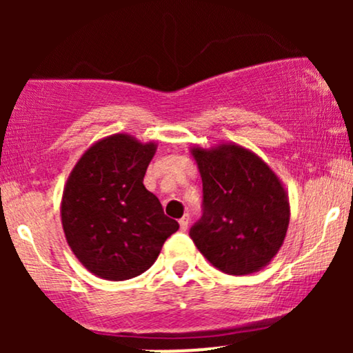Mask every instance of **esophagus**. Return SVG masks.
Listing matches in <instances>:
<instances>
[{
	"label": "esophagus",
	"instance_id": "esophagus-1",
	"mask_svg": "<svg viewBox=\"0 0 353 353\" xmlns=\"http://www.w3.org/2000/svg\"><path fill=\"white\" fill-rule=\"evenodd\" d=\"M189 221H190L189 214H185V216H184V217H182V219H181V221H179L181 230H188V228H189Z\"/></svg>",
	"mask_w": 353,
	"mask_h": 353
}]
</instances>
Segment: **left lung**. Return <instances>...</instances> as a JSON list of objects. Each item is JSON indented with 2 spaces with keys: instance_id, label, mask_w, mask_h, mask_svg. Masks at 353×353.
Listing matches in <instances>:
<instances>
[{
  "instance_id": "1",
  "label": "left lung",
  "mask_w": 353,
  "mask_h": 353,
  "mask_svg": "<svg viewBox=\"0 0 353 353\" xmlns=\"http://www.w3.org/2000/svg\"><path fill=\"white\" fill-rule=\"evenodd\" d=\"M190 154L204 192V214L189 232L194 244L225 274L264 269L289 229V194L282 181L257 154L236 143L192 145Z\"/></svg>"
}]
</instances>
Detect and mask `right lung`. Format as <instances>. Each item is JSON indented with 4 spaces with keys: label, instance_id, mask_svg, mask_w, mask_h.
Listing matches in <instances>:
<instances>
[{
    "label": "right lung",
    "instance_id": "add662e5",
    "mask_svg": "<svg viewBox=\"0 0 353 353\" xmlns=\"http://www.w3.org/2000/svg\"><path fill=\"white\" fill-rule=\"evenodd\" d=\"M157 144L112 134L89 145L68 177L61 222L72 254L106 281L137 277L156 262L165 239L179 229L144 188Z\"/></svg>",
    "mask_w": 353,
    "mask_h": 353
}]
</instances>
